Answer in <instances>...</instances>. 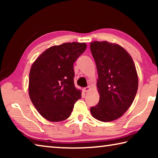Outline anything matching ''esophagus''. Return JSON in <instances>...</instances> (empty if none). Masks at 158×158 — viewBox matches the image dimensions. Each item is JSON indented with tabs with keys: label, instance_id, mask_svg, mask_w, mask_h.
<instances>
[{
	"label": "esophagus",
	"instance_id": "34e87169",
	"mask_svg": "<svg viewBox=\"0 0 158 158\" xmlns=\"http://www.w3.org/2000/svg\"><path fill=\"white\" fill-rule=\"evenodd\" d=\"M89 90H90V87H89V86L85 87V88H84V92H88V91H89Z\"/></svg>",
	"mask_w": 158,
	"mask_h": 158
}]
</instances>
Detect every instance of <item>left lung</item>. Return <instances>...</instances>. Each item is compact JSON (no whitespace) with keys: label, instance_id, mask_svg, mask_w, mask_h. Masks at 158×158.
<instances>
[{"label":"left lung","instance_id":"8db88e82","mask_svg":"<svg viewBox=\"0 0 158 158\" xmlns=\"http://www.w3.org/2000/svg\"><path fill=\"white\" fill-rule=\"evenodd\" d=\"M98 69L100 100L90 107L96 119L109 122L123 115L133 102L138 89V77L132 57L118 44L106 41L90 43Z\"/></svg>","mask_w":158,"mask_h":158}]
</instances>
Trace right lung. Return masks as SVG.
<instances>
[{
	"label": "right lung",
	"instance_id": "add662e5",
	"mask_svg": "<svg viewBox=\"0 0 158 158\" xmlns=\"http://www.w3.org/2000/svg\"><path fill=\"white\" fill-rule=\"evenodd\" d=\"M87 45L67 42L53 46L33 63L29 74V96L42 117L52 122L70 116L81 94L74 84V63Z\"/></svg>",
	"mask_w": 158,
	"mask_h": 158
}]
</instances>
